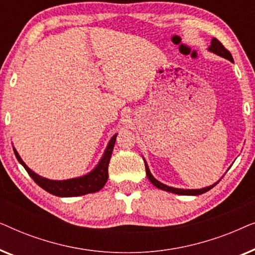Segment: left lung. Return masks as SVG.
<instances>
[{"label": "left lung", "instance_id": "1", "mask_svg": "<svg viewBox=\"0 0 255 255\" xmlns=\"http://www.w3.org/2000/svg\"><path fill=\"white\" fill-rule=\"evenodd\" d=\"M209 50L214 52V53L221 55V57L228 59V60L230 61H233V58L231 53H230V51L228 50V48L224 47V45H223L221 41H219L218 39H216V38H214L211 41V46L209 47ZM145 168H146V175H147L148 180L151 181V182L154 184V186L156 188H159V189H162L165 191H169V193H173V194H177V195H201V194H204L207 193V191H209L211 189V188H214L216 184H212V186L210 187H207V188H203V189H194V190H189V189H177V188H172V187H168V186H165V184H162L161 182H159L158 180H155L154 177L152 176V174L149 173V169L147 165L145 163Z\"/></svg>", "mask_w": 255, "mask_h": 255}]
</instances>
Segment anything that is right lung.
Here are the masks:
<instances>
[{
  "label": "right lung",
  "mask_w": 255,
  "mask_h": 255,
  "mask_svg": "<svg viewBox=\"0 0 255 255\" xmlns=\"http://www.w3.org/2000/svg\"><path fill=\"white\" fill-rule=\"evenodd\" d=\"M117 134H115L108 145L104 153L103 158L101 159V161L92 173H89L88 175H85L82 177H78V179H71V180H65V181H52L47 180L45 177H41L37 175L36 173H33L29 167H27L20 156L18 155L16 149H13L15 155L18 161L22 163V166L25 168L27 174L32 177V180L36 182L40 188H43L44 190H46L47 193L59 197H73V196H81V195L90 194V193H96L102 189L104 184L108 181V166H109V161L113 154V149L115 146V141H116Z\"/></svg>",
  "instance_id": "1"
}]
</instances>
